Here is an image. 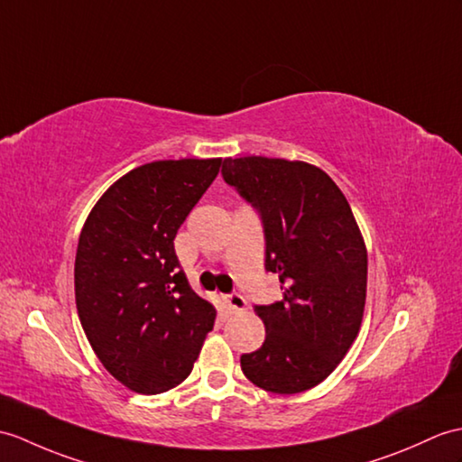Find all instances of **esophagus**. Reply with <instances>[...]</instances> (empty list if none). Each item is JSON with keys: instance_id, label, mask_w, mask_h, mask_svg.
<instances>
[{"instance_id": "obj_1", "label": "esophagus", "mask_w": 462, "mask_h": 462, "mask_svg": "<svg viewBox=\"0 0 462 462\" xmlns=\"http://www.w3.org/2000/svg\"><path fill=\"white\" fill-rule=\"evenodd\" d=\"M226 303H228L232 313H244L245 307H248V301H245V299L240 293L226 295Z\"/></svg>"}]
</instances>
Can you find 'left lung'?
Returning a JSON list of instances; mask_svg holds the SVG:
<instances>
[{"label": "left lung", "mask_w": 462, "mask_h": 462, "mask_svg": "<svg viewBox=\"0 0 462 462\" xmlns=\"http://www.w3.org/2000/svg\"><path fill=\"white\" fill-rule=\"evenodd\" d=\"M222 177L263 224L265 270L283 299L255 305L265 340L242 354L252 383L299 393L330 376L358 337L366 303L368 254L346 197L305 161L224 159Z\"/></svg>", "instance_id": "left-lung-1"}]
</instances>
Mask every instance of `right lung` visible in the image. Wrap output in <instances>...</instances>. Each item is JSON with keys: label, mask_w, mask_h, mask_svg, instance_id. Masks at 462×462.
Listing matches in <instances>:
<instances>
[{"label": "right lung", "mask_w": 462, "mask_h": 462, "mask_svg": "<svg viewBox=\"0 0 462 462\" xmlns=\"http://www.w3.org/2000/svg\"><path fill=\"white\" fill-rule=\"evenodd\" d=\"M222 159L153 161L117 179L79 238L74 295L96 356L137 393L185 380L217 309L192 291L175 236Z\"/></svg>", "instance_id": "add662e5"}]
</instances>
